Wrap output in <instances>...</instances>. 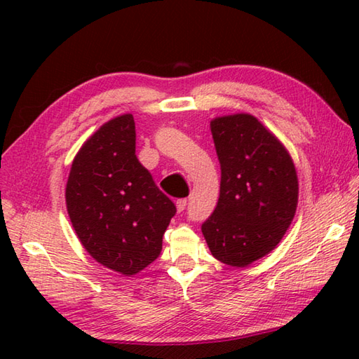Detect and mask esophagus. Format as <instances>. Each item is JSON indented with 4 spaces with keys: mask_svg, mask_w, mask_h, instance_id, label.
<instances>
[{
    "mask_svg": "<svg viewBox=\"0 0 359 359\" xmlns=\"http://www.w3.org/2000/svg\"><path fill=\"white\" fill-rule=\"evenodd\" d=\"M175 207H177V211H179V212L184 211L185 207H187V199H179L177 202H175Z\"/></svg>",
    "mask_w": 359,
    "mask_h": 359,
    "instance_id": "esophagus-1",
    "label": "esophagus"
}]
</instances>
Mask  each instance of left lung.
<instances>
[{
  "mask_svg": "<svg viewBox=\"0 0 359 359\" xmlns=\"http://www.w3.org/2000/svg\"><path fill=\"white\" fill-rule=\"evenodd\" d=\"M220 163L216 210L202 224L211 255L230 266H247L284 238L297 207V174L278 137L251 114L210 123Z\"/></svg>",
  "mask_w": 359,
  "mask_h": 359,
  "instance_id": "8db88e82",
  "label": "left lung"
}]
</instances>
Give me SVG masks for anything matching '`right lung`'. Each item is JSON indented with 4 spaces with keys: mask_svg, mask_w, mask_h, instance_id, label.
Returning <instances> with one entry per match:
<instances>
[{
    "mask_svg": "<svg viewBox=\"0 0 359 359\" xmlns=\"http://www.w3.org/2000/svg\"><path fill=\"white\" fill-rule=\"evenodd\" d=\"M66 208L98 264L133 276L154 262L175 207L135 156L133 114L106 121L74 157Z\"/></svg>",
    "mask_w": 359,
    "mask_h": 359,
    "instance_id": "right-lung-1",
    "label": "right lung"
}]
</instances>
